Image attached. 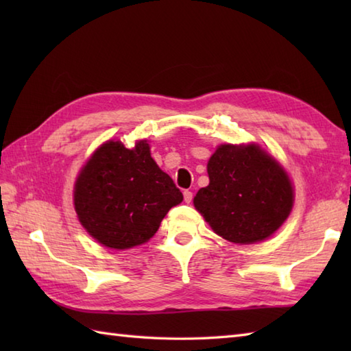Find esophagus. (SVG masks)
<instances>
[{"instance_id": "1", "label": "esophagus", "mask_w": 351, "mask_h": 351, "mask_svg": "<svg viewBox=\"0 0 351 351\" xmlns=\"http://www.w3.org/2000/svg\"><path fill=\"white\" fill-rule=\"evenodd\" d=\"M184 200H185V204H190L193 200V193L190 190L184 191Z\"/></svg>"}]
</instances>
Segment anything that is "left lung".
<instances>
[{"label":"left lung","mask_w":351,"mask_h":351,"mask_svg":"<svg viewBox=\"0 0 351 351\" xmlns=\"http://www.w3.org/2000/svg\"><path fill=\"white\" fill-rule=\"evenodd\" d=\"M210 185L195 197L196 210L228 241L252 244L276 232L294 202L279 162L255 145H221L208 161Z\"/></svg>","instance_id":"1"}]
</instances>
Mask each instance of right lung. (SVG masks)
I'll return each instance as SVG.
<instances>
[{
	"label": "right lung",
	"mask_w": 351,
	"mask_h": 351,
	"mask_svg": "<svg viewBox=\"0 0 351 351\" xmlns=\"http://www.w3.org/2000/svg\"><path fill=\"white\" fill-rule=\"evenodd\" d=\"M182 193L156 166L146 140L134 149L107 141L81 170L73 202L81 225L110 249H130L155 235Z\"/></svg>",
	"instance_id": "add662e5"
}]
</instances>
